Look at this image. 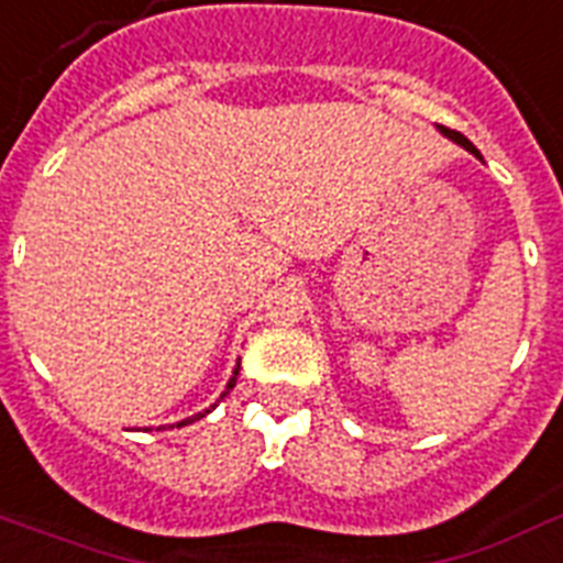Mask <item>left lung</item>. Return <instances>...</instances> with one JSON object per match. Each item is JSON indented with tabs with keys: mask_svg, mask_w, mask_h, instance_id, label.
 Here are the masks:
<instances>
[{
	"mask_svg": "<svg viewBox=\"0 0 563 563\" xmlns=\"http://www.w3.org/2000/svg\"><path fill=\"white\" fill-rule=\"evenodd\" d=\"M440 130H442V132H445L448 139H454V141H456V144H460V147H465V150H468V153H474V155H477V158H483V155H479V153H477V147H474L472 141L465 139V135H460V132H456V130H448V126H440Z\"/></svg>",
	"mask_w": 563,
	"mask_h": 563,
	"instance_id": "obj_1",
	"label": "left lung"
}]
</instances>
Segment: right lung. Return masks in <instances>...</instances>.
<instances>
[{"instance_id":"obj_1","label":"right lung","mask_w":563,"mask_h":563,"mask_svg":"<svg viewBox=\"0 0 563 563\" xmlns=\"http://www.w3.org/2000/svg\"><path fill=\"white\" fill-rule=\"evenodd\" d=\"M236 376H240V364H236V369H234V376H231V382H228V387H225V393H222V396H219V399H225L228 393H231V387L236 385ZM213 408H217V405H213ZM205 413H210V410H205ZM205 413H199V416H194V419H202ZM194 419H185V422H178V428H181V424H187V422H194Z\"/></svg>"}]
</instances>
